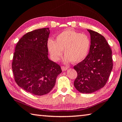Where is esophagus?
<instances>
[{"mask_svg":"<svg viewBox=\"0 0 122 122\" xmlns=\"http://www.w3.org/2000/svg\"><path fill=\"white\" fill-rule=\"evenodd\" d=\"M61 69H62V71H67V69H68V68H67V67L62 66V67H61Z\"/></svg>","mask_w":122,"mask_h":122,"instance_id":"obj_1","label":"esophagus"}]
</instances>
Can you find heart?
I'll use <instances>...</instances> for the list:
<instances>
[{"instance_id":"obj_1","label":"heart","mask_w":122,"mask_h":122,"mask_svg":"<svg viewBox=\"0 0 122 122\" xmlns=\"http://www.w3.org/2000/svg\"><path fill=\"white\" fill-rule=\"evenodd\" d=\"M51 58L57 61L63 53L66 54L65 62L77 63L84 60L87 55L90 40L85 34L71 30H65L56 36V40L49 39L47 43Z\"/></svg>"}]
</instances>
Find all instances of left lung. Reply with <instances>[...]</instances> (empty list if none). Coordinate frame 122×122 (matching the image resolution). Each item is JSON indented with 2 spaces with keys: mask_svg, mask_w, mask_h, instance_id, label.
Segmentation results:
<instances>
[{
  "mask_svg": "<svg viewBox=\"0 0 122 122\" xmlns=\"http://www.w3.org/2000/svg\"><path fill=\"white\" fill-rule=\"evenodd\" d=\"M91 45L87 56L74 67L78 76L74 82L75 88L82 93H91L105 85L112 69V51L102 35L87 30Z\"/></svg>",
  "mask_w": 122,
  "mask_h": 122,
  "instance_id": "left-lung-1",
  "label": "left lung"
}]
</instances>
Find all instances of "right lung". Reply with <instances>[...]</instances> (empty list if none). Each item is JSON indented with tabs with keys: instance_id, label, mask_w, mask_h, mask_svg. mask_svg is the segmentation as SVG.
<instances>
[{
	"instance_id": "1",
	"label": "right lung",
	"mask_w": 122,
	"mask_h": 122,
	"mask_svg": "<svg viewBox=\"0 0 122 122\" xmlns=\"http://www.w3.org/2000/svg\"><path fill=\"white\" fill-rule=\"evenodd\" d=\"M49 28L35 30L24 35L15 48L12 63L15 80L25 91L43 96L51 91L60 66L48 57Z\"/></svg>"
}]
</instances>
